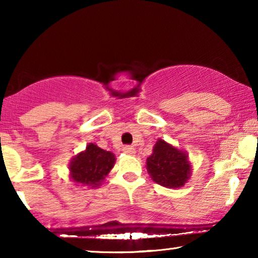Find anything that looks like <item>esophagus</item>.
Returning a JSON list of instances; mask_svg holds the SVG:
<instances>
[{"label": "esophagus", "mask_w": 258, "mask_h": 258, "mask_svg": "<svg viewBox=\"0 0 258 258\" xmlns=\"http://www.w3.org/2000/svg\"><path fill=\"white\" fill-rule=\"evenodd\" d=\"M122 152H124V153L127 154V155L136 154V150H134V147H132V146H124V147H122Z\"/></svg>", "instance_id": "1"}]
</instances>
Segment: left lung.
<instances>
[{
    "label": "left lung",
    "instance_id": "1",
    "mask_svg": "<svg viewBox=\"0 0 258 258\" xmlns=\"http://www.w3.org/2000/svg\"><path fill=\"white\" fill-rule=\"evenodd\" d=\"M146 167L154 182L167 188H180L189 179L191 167L186 152L177 150L159 139L153 153L147 158Z\"/></svg>",
    "mask_w": 258,
    "mask_h": 258
}]
</instances>
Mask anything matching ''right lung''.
I'll return each instance as SVG.
<instances>
[{"instance_id":"obj_1","label":"right lung","mask_w":258,"mask_h":258,"mask_svg":"<svg viewBox=\"0 0 258 258\" xmlns=\"http://www.w3.org/2000/svg\"><path fill=\"white\" fill-rule=\"evenodd\" d=\"M115 162L114 154L89 144L86 150L71 159L69 169L70 177L82 186L97 188L100 186Z\"/></svg>"}]
</instances>
